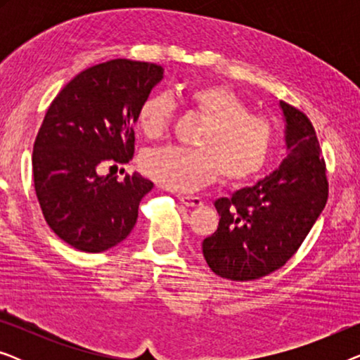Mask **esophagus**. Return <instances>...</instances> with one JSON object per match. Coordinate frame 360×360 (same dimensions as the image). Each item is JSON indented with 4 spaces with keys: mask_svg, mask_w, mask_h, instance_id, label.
I'll return each instance as SVG.
<instances>
[{
    "mask_svg": "<svg viewBox=\"0 0 360 360\" xmlns=\"http://www.w3.org/2000/svg\"><path fill=\"white\" fill-rule=\"evenodd\" d=\"M179 200L184 203L185 206H190V208H198V206L203 205L200 196H191V195H180Z\"/></svg>",
    "mask_w": 360,
    "mask_h": 360,
    "instance_id": "34e87169",
    "label": "esophagus"
}]
</instances>
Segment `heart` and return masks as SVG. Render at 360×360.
<instances>
[{
	"instance_id": "heart-1",
	"label": "heart",
	"mask_w": 360,
	"mask_h": 360,
	"mask_svg": "<svg viewBox=\"0 0 360 360\" xmlns=\"http://www.w3.org/2000/svg\"><path fill=\"white\" fill-rule=\"evenodd\" d=\"M185 101L205 120L195 149L167 146L141 157V169L165 188L190 191L208 185L219 174L224 184H243L267 164L274 147L272 122L250 115L249 106L229 86L208 83L190 88ZM174 103L154 95L137 111V127L149 139L169 129Z\"/></svg>"
}]
</instances>
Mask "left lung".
<instances>
[{"instance_id":"8db88e82","label":"left lung","mask_w":360,"mask_h":360,"mask_svg":"<svg viewBox=\"0 0 360 360\" xmlns=\"http://www.w3.org/2000/svg\"><path fill=\"white\" fill-rule=\"evenodd\" d=\"M287 155L272 174L218 198V229L201 244L223 278L245 282L272 274L297 252L328 200L326 167L307 116L280 101Z\"/></svg>"}]
</instances>
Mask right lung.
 Returning <instances> with one entry per match:
<instances>
[{
  "label": "right lung",
  "instance_id": "1",
  "mask_svg": "<svg viewBox=\"0 0 360 360\" xmlns=\"http://www.w3.org/2000/svg\"><path fill=\"white\" fill-rule=\"evenodd\" d=\"M162 78L160 65L116 58L78 73L49 106L34 142V188L49 228L72 248L103 252L134 228L154 184L100 170L131 160L137 111Z\"/></svg>",
  "mask_w": 360,
  "mask_h": 360
}]
</instances>
